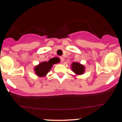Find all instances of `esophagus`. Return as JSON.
<instances>
[{
    "mask_svg": "<svg viewBox=\"0 0 122 122\" xmlns=\"http://www.w3.org/2000/svg\"><path fill=\"white\" fill-rule=\"evenodd\" d=\"M60 60H61V62H63V61H64V58L63 57H60Z\"/></svg>",
    "mask_w": 122,
    "mask_h": 122,
    "instance_id": "esophagus-1",
    "label": "esophagus"
}]
</instances>
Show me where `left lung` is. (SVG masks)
Listing matches in <instances>:
<instances>
[{
	"instance_id": "1",
	"label": "left lung",
	"mask_w": 122,
	"mask_h": 122,
	"mask_svg": "<svg viewBox=\"0 0 122 122\" xmlns=\"http://www.w3.org/2000/svg\"><path fill=\"white\" fill-rule=\"evenodd\" d=\"M85 68L83 65H81L80 63L73 62L72 65V70L73 72L76 75H82L84 72Z\"/></svg>"
}]
</instances>
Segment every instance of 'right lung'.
I'll return each mask as SVG.
<instances>
[{"mask_svg": "<svg viewBox=\"0 0 122 122\" xmlns=\"http://www.w3.org/2000/svg\"><path fill=\"white\" fill-rule=\"evenodd\" d=\"M59 62L58 58H53L50 59L48 62H43L40 63L38 65L36 66L35 68V72L36 75L40 77L45 76L46 74L49 72V71L52 67L53 64Z\"/></svg>", "mask_w": 122, "mask_h": 122, "instance_id": "right-lung-1", "label": "right lung"}]
</instances>
